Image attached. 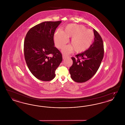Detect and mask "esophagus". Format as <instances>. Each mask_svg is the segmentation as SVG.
Segmentation results:
<instances>
[{
    "mask_svg": "<svg viewBox=\"0 0 125 125\" xmlns=\"http://www.w3.org/2000/svg\"><path fill=\"white\" fill-rule=\"evenodd\" d=\"M66 57H67V56H66L65 55H62L63 59H65Z\"/></svg>",
    "mask_w": 125,
    "mask_h": 125,
    "instance_id": "obj_1",
    "label": "esophagus"
}]
</instances>
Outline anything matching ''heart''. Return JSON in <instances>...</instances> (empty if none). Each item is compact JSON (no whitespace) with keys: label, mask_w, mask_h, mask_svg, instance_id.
Instances as JSON below:
<instances>
[{"label":"heart","mask_w":125,"mask_h":125,"mask_svg":"<svg viewBox=\"0 0 125 125\" xmlns=\"http://www.w3.org/2000/svg\"><path fill=\"white\" fill-rule=\"evenodd\" d=\"M94 36L93 31L87 29L83 25L70 24L65 26L64 31L57 30L54 34V39L56 47L61 49L68 42V38L71 37L70 41L71 45L63 48L62 52L68 53L73 49L76 52L81 53L91 46Z\"/></svg>","instance_id":"1"}]
</instances>
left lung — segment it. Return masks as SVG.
<instances>
[{"label":"left lung","instance_id":"8db88e82","mask_svg":"<svg viewBox=\"0 0 125 125\" xmlns=\"http://www.w3.org/2000/svg\"><path fill=\"white\" fill-rule=\"evenodd\" d=\"M94 41L86 51L72 57L73 65L69 73L73 80L84 83L92 77L97 71L104 57V49L102 38L95 29Z\"/></svg>","mask_w":125,"mask_h":125}]
</instances>
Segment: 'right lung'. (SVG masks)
Instances as JSON below:
<instances>
[{
	"label": "right lung",
	"mask_w": 125,
	"mask_h": 125,
	"mask_svg": "<svg viewBox=\"0 0 125 125\" xmlns=\"http://www.w3.org/2000/svg\"><path fill=\"white\" fill-rule=\"evenodd\" d=\"M61 22L44 21L31 28L26 34L24 52L26 64L32 74L42 81L55 77V71L62 61L60 51L54 46L53 37ZM52 54L53 57L48 55Z\"/></svg>",
	"instance_id": "right-lung-1"
}]
</instances>
